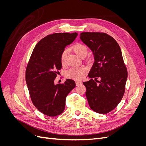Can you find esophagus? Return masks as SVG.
Returning <instances> with one entry per match:
<instances>
[{
    "label": "esophagus",
    "mask_w": 146,
    "mask_h": 146,
    "mask_svg": "<svg viewBox=\"0 0 146 146\" xmlns=\"http://www.w3.org/2000/svg\"><path fill=\"white\" fill-rule=\"evenodd\" d=\"M82 82H80V81H76V84L77 86L80 85V84H82Z\"/></svg>",
    "instance_id": "esophagus-1"
}]
</instances>
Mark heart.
Listing matches in <instances>:
<instances>
[{"label":"heart","instance_id":"heart-1","mask_svg":"<svg viewBox=\"0 0 146 146\" xmlns=\"http://www.w3.org/2000/svg\"><path fill=\"white\" fill-rule=\"evenodd\" d=\"M72 49L76 54L82 58H85L88 54L87 47L81 43H78L72 47ZM68 50L65 48L60 55V61L62 65H65L68 56ZM86 73V69L85 67H74L68 70L66 72L67 78L74 80H81Z\"/></svg>","mask_w":146,"mask_h":146}]
</instances>
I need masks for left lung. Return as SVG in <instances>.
Masks as SVG:
<instances>
[{"label": "left lung", "mask_w": 146, "mask_h": 146, "mask_svg": "<svg viewBox=\"0 0 146 146\" xmlns=\"http://www.w3.org/2000/svg\"><path fill=\"white\" fill-rule=\"evenodd\" d=\"M80 36L94 55L88 74L91 80L83 82L88 104L94 111L107 114L117 107L125 92L128 73L121 48L105 33L82 32ZM98 78L100 81L96 80Z\"/></svg>", "instance_id": "obj_1"}]
</instances>
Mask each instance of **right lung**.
Segmentation results:
<instances>
[{"label":"right lung","mask_w":146,"mask_h":146,"mask_svg":"<svg viewBox=\"0 0 146 146\" xmlns=\"http://www.w3.org/2000/svg\"><path fill=\"white\" fill-rule=\"evenodd\" d=\"M77 33H57L47 35L34 48L25 70V81L33 104L46 116L55 117L65 108L66 98L76 87L71 79L55 85L62 64L61 53L76 38Z\"/></svg>","instance_id":"add662e5"}]
</instances>
